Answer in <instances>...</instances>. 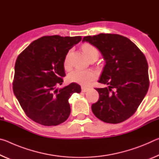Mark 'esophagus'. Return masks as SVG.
I'll list each match as a JSON object with an SVG mask.
<instances>
[{
  "label": "esophagus",
  "instance_id": "1",
  "mask_svg": "<svg viewBox=\"0 0 159 159\" xmlns=\"http://www.w3.org/2000/svg\"><path fill=\"white\" fill-rule=\"evenodd\" d=\"M88 89H89V88H87V87H81L82 92H83V93H85V92H87V91L88 90Z\"/></svg>",
  "mask_w": 159,
  "mask_h": 159
}]
</instances>
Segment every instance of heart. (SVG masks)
<instances>
[{
	"label": "heart",
	"mask_w": 159,
	"mask_h": 159,
	"mask_svg": "<svg viewBox=\"0 0 159 159\" xmlns=\"http://www.w3.org/2000/svg\"><path fill=\"white\" fill-rule=\"evenodd\" d=\"M82 49L87 57H89L90 55H93V54H98V50H97V48L89 43H85L83 45ZM69 53L67 54L65 58H64V66L65 68H67L69 65ZM95 73L92 70L76 69L68 75V80L70 82L85 85L89 84L91 81H93L95 79Z\"/></svg>",
	"instance_id": "obj_1"
}]
</instances>
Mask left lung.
<instances>
[{"mask_svg": "<svg viewBox=\"0 0 159 159\" xmlns=\"http://www.w3.org/2000/svg\"><path fill=\"white\" fill-rule=\"evenodd\" d=\"M101 52L105 61L99 83L108 86L95 88L99 100L91 108L102 121L119 123L134 114L149 89L146 57L130 39L118 34L85 36Z\"/></svg>", "mask_w": 159, "mask_h": 159, "instance_id": "obj_1", "label": "left lung"}]
</instances>
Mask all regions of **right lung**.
Wrapping results in <instances>:
<instances>
[{
  "label": "right lung",
  "mask_w": 159,
  "mask_h": 159,
  "mask_svg": "<svg viewBox=\"0 0 159 159\" xmlns=\"http://www.w3.org/2000/svg\"><path fill=\"white\" fill-rule=\"evenodd\" d=\"M81 36H43L31 43L17 57L13 92L26 115L45 126L65 121L71 113L69 99L81 91L77 83L58 89L65 76L64 60Z\"/></svg>",
  "instance_id": "add662e5"
}]
</instances>
